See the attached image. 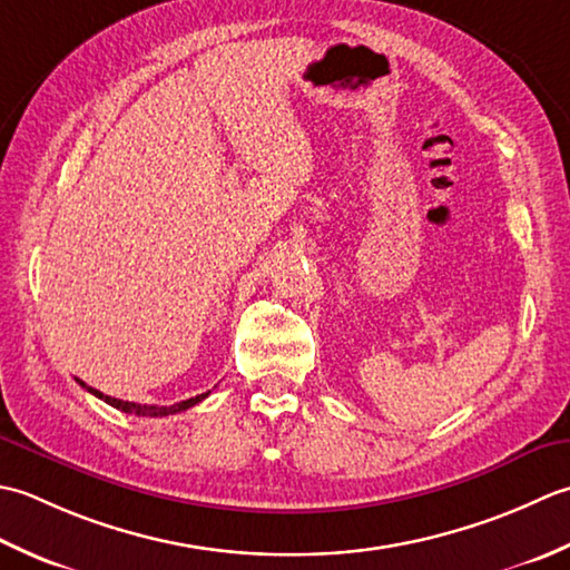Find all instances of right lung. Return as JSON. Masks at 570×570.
<instances>
[{
  "label": "right lung",
  "instance_id": "obj_1",
  "mask_svg": "<svg viewBox=\"0 0 570 570\" xmlns=\"http://www.w3.org/2000/svg\"><path fill=\"white\" fill-rule=\"evenodd\" d=\"M76 381H78V379H76ZM78 383H80V386H83L86 391H90L92 396H98V399H102V401H106V403H110L112 409H118V411H122V413L145 415V417H161V415H174V413H179V411H187V409H191V405H196V403L204 401V399L208 396V391H206V393H199V396L187 399V401H181V403H174V405H142V403H130V401H120V399L106 396V393H100V391H96V389L86 386L83 381H78Z\"/></svg>",
  "mask_w": 570,
  "mask_h": 570
}]
</instances>
